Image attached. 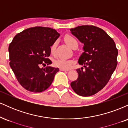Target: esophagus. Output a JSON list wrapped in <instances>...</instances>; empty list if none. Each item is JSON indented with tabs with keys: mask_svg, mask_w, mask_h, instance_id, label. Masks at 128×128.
Wrapping results in <instances>:
<instances>
[{
	"mask_svg": "<svg viewBox=\"0 0 128 128\" xmlns=\"http://www.w3.org/2000/svg\"><path fill=\"white\" fill-rule=\"evenodd\" d=\"M60 70L61 71H68V69H65V68H60Z\"/></svg>",
	"mask_w": 128,
	"mask_h": 128,
	"instance_id": "34e87169",
	"label": "esophagus"
}]
</instances>
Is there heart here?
<instances>
[{
    "mask_svg": "<svg viewBox=\"0 0 128 128\" xmlns=\"http://www.w3.org/2000/svg\"><path fill=\"white\" fill-rule=\"evenodd\" d=\"M64 41H65L67 45H68L70 48L73 49L74 46L78 45V42L72 36H70V35H66L64 37ZM56 48V42L54 43L50 47V52L52 54H55ZM73 61L71 60H66V59H58L56 60L55 62V65L56 67H60V68L67 69L70 68L73 65Z\"/></svg>",
    "mask_w": 128,
    "mask_h": 128,
    "instance_id": "1",
    "label": "heart"
}]
</instances>
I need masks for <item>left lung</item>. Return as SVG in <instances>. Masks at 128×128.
Listing matches in <instances>:
<instances>
[{
	"label": "left lung",
	"mask_w": 128,
	"mask_h": 128,
	"mask_svg": "<svg viewBox=\"0 0 128 128\" xmlns=\"http://www.w3.org/2000/svg\"><path fill=\"white\" fill-rule=\"evenodd\" d=\"M70 31L84 44V52L78 63L84 67L76 69L78 78L70 85L79 96H92L101 90L111 78L117 67L118 50L114 40L96 26H79L70 29Z\"/></svg>",
	"instance_id": "1"
}]
</instances>
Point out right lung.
I'll return each mask as SVG.
<instances>
[{
    "label": "right lung",
    "instance_id": "obj_1",
    "mask_svg": "<svg viewBox=\"0 0 128 128\" xmlns=\"http://www.w3.org/2000/svg\"><path fill=\"white\" fill-rule=\"evenodd\" d=\"M60 34L48 27L30 28L17 34L10 44V65L20 85L26 90L40 92L52 84L59 68L40 66L52 64L50 46Z\"/></svg>",
    "mask_w": 128,
    "mask_h": 128
}]
</instances>
